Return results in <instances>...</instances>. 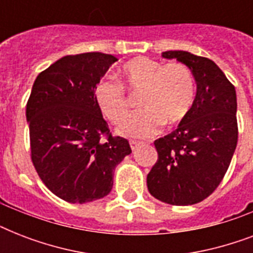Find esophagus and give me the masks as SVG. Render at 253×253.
<instances>
[{
  "instance_id": "1",
  "label": "esophagus",
  "mask_w": 253,
  "mask_h": 253,
  "mask_svg": "<svg viewBox=\"0 0 253 253\" xmlns=\"http://www.w3.org/2000/svg\"><path fill=\"white\" fill-rule=\"evenodd\" d=\"M139 146H140V143H139V142H134V140H131V142H130V147H131V150H132V151L138 150Z\"/></svg>"
}]
</instances>
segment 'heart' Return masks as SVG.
I'll use <instances>...</instances> for the list:
<instances>
[{"instance_id":"b5f03b06","label":"heart","mask_w":253,"mask_h":253,"mask_svg":"<svg viewBox=\"0 0 253 253\" xmlns=\"http://www.w3.org/2000/svg\"><path fill=\"white\" fill-rule=\"evenodd\" d=\"M119 79L125 89L140 94L138 106L142 109L118 127L117 132L122 136L150 138L158 134L163 123L178 125L192 110L194 80L188 67L181 63L163 65L148 57H135L119 69ZM122 87L114 81L102 80L93 89L95 105L113 123L122 122L128 114V102Z\"/></svg>"}]
</instances>
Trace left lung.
<instances>
[{"label":"left lung","instance_id":"obj_1","mask_svg":"<svg viewBox=\"0 0 253 253\" xmlns=\"http://www.w3.org/2000/svg\"><path fill=\"white\" fill-rule=\"evenodd\" d=\"M185 64L197 83L189 115L170 134L155 140L158 162L147 176L156 200L176 206L198 204L227 172L238 143L235 86L212 60L186 51H166Z\"/></svg>","mask_w":253,"mask_h":253}]
</instances>
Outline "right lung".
<instances>
[{
    "mask_svg": "<svg viewBox=\"0 0 253 253\" xmlns=\"http://www.w3.org/2000/svg\"><path fill=\"white\" fill-rule=\"evenodd\" d=\"M117 60L102 52L61 57L38 75L27 101L34 167L45 186L71 204L107 196L115 167L131 154L126 139L110 134L93 97Z\"/></svg>",
    "mask_w": 253,
    "mask_h": 253,
    "instance_id": "right-lung-1",
    "label": "right lung"
}]
</instances>
